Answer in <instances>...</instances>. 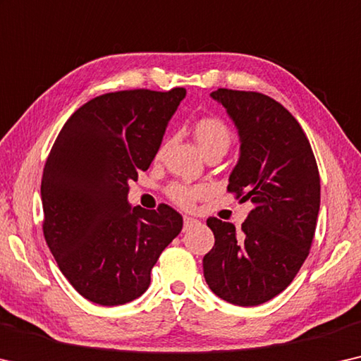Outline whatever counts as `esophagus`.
Segmentation results:
<instances>
[{
	"mask_svg": "<svg viewBox=\"0 0 361 361\" xmlns=\"http://www.w3.org/2000/svg\"><path fill=\"white\" fill-rule=\"evenodd\" d=\"M197 226H200L198 219H193V218H190V216H185V218H184V231H190Z\"/></svg>",
	"mask_w": 361,
	"mask_h": 361,
	"instance_id": "1",
	"label": "esophagus"
}]
</instances>
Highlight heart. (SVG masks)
<instances>
[{"label": "heart", "instance_id": "1", "mask_svg": "<svg viewBox=\"0 0 361 361\" xmlns=\"http://www.w3.org/2000/svg\"><path fill=\"white\" fill-rule=\"evenodd\" d=\"M193 135L203 154L212 149H224L231 145L232 134L223 121L218 118H202L193 126ZM204 187H188V185H173L169 188V197L180 208L190 209L200 197L204 195Z\"/></svg>", "mask_w": 361, "mask_h": 361}]
</instances>
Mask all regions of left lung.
Wrapping results in <instances>:
<instances>
[{"label":"left lung","mask_w":361,"mask_h":361,"mask_svg":"<svg viewBox=\"0 0 361 361\" xmlns=\"http://www.w3.org/2000/svg\"><path fill=\"white\" fill-rule=\"evenodd\" d=\"M240 140V157L227 190L250 200L242 231L208 218L214 247L203 258L204 281L238 307L274 298L293 281L312 247L319 213V173L297 119L276 99L257 92L218 88Z\"/></svg>","instance_id":"8db88e82"}]
</instances>
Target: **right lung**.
I'll return each instance as SVG.
<instances>
[{
    "instance_id": "right-lung-1",
    "label": "right lung",
    "mask_w": 361,
    "mask_h": 361,
    "mask_svg": "<svg viewBox=\"0 0 361 361\" xmlns=\"http://www.w3.org/2000/svg\"><path fill=\"white\" fill-rule=\"evenodd\" d=\"M185 88L124 90L80 106L61 129L42 177L43 234L61 273L93 303L116 307L148 289L182 216L130 207L129 182L147 171Z\"/></svg>"
}]
</instances>
